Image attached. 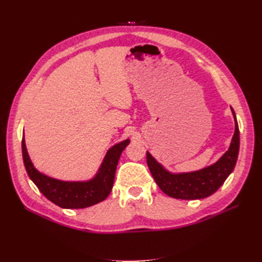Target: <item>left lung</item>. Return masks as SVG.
Returning <instances> with one entry per match:
<instances>
[{
    "mask_svg": "<svg viewBox=\"0 0 262 262\" xmlns=\"http://www.w3.org/2000/svg\"><path fill=\"white\" fill-rule=\"evenodd\" d=\"M232 110L235 121V132L232 137L229 149L222 155V158L209 166L192 172L172 173L155 160L151 153L146 152V161L149 171L157 185L165 194L177 199L194 200L203 199L217 191L227 179L237 160L240 148V130L234 110Z\"/></svg>",
    "mask_w": 262,
    "mask_h": 262,
    "instance_id": "obj_1",
    "label": "left lung"
}]
</instances>
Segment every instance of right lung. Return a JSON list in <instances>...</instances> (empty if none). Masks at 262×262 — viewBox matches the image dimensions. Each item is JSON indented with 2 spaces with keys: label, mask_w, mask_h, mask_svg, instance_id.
<instances>
[{
  "label": "right lung",
  "mask_w": 262,
  "mask_h": 262,
  "mask_svg": "<svg viewBox=\"0 0 262 262\" xmlns=\"http://www.w3.org/2000/svg\"><path fill=\"white\" fill-rule=\"evenodd\" d=\"M129 142V140H125L110 147L97 174L88 181H63L39 172L33 166L28 154L25 135L22 137V158L28 176L48 200L62 208H86L102 202L109 196L114 186L120 154Z\"/></svg>",
  "instance_id": "obj_1"
}]
</instances>
